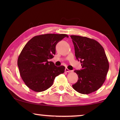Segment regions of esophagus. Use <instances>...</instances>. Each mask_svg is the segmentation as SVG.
Instances as JSON below:
<instances>
[{
  "instance_id": "1",
  "label": "esophagus",
  "mask_w": 120,
  "mask_h": 120,
  "mask_svg": "<svg viewBox=\"0 0 120 120\" xmlns=\"http://www.w3.org/2000/svg\"><path fill=\"white\" fill-rule=\"evenodd\" d=\"M65 71H66V72H71L72 71L71 70H69V69H68V68H66L65 69Z\"/></svg>"
}]
</instances>
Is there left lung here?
I'll use <instances>...</instances> for the list:
<instances>
[{
	"mask_svg": "<svg viewBox=\"0 0 120 120\" xmlns=\"http://www.w3.org/2000/svg\"><path fill=\"white\" fill-rule=\"evenodd\" d=\"M75 56L82 64V69L75 70L78 76L72 85L75 90L82 94L95 92L106 79L109 64L104 48L96 40L84 36L71 35Z\"/></svg>",
	"mask_w": 120,
	"mask_h": 120,
	"instance_id": "1",
	"label": "left lung"
}]
</instances>
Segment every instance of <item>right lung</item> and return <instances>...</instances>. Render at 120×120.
<instances>
[{
    "label": "right lung",
    "mask_w": 120,
    "mask_h": 120,
    "mask_svg": "<svg viewBox=\"0 0 120 120\" xmlns=\"http://www.w3.org/2000/svg\"><path fill=\"white\" fill-rule=\"evenodd\" d=\"M67 34H46L35 36L24 46L17 60L20 75L26 86L36 92L53 85L56 77L64 72L63 66L49 61L56 54V46Z\"/></svg>",
    "instance_id": "obj_1"
}]
</instances>
